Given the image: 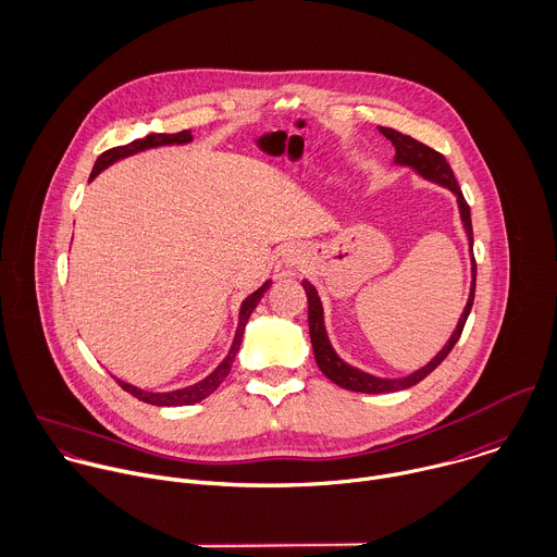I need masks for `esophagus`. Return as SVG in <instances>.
I'll use <instances>...</instances> for the list:
<instances>
[{
	"mask_svg": "<svg viewBox=\"0 0 557 557\" xmlns=\"http://www.w3.org/2000/svg\"><path fill=\"white\" fill-rule=\"evenodd\" d=\"M304 260V249L299 247V245H293V247H288V249H284V253H282V262H284V267H297L299 262Z\"/></svg>",
	"mask_w": 557,
	"mask_h": 557,
	"instance_id": "esophagus-1",
	"label": "esophagus"
}]
</instances>
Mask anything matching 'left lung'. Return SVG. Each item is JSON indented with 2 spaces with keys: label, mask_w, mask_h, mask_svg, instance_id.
<instances>
[{
  "label": "left lung",
  "mask_w": 557,
  "mask_h": 557,
  "mask_svg": "<svg viewBox=\"0 0 557 557\" xmlns=\"http://www.w3.org/2000/svg\"><path fill=\"white\" fill-rule=\"evenodd\" d=\"M380 132L395 145V164L399 166H410L414 173H419L423 180L428 182H434V184H441L445 186L447 190H451L456 195V201H458V208H460V219H462V225H465V232H467V238H469V251H471V293H469V299H467V306L458 319V325L454 330V334L449 336V341L445 343V347L421 369H417L414 373L406 375V377H377V375H371V373H364L351 364H347L338 354L336 349L332 347L330 343V336H327V330H325V312H323V304H321V297L317 293V288L304 280L301 286L308 295V327H310V341H312V349H314V358H317V364L321 369V373L332 380L334 384H338L341 388L345 391H354V393H367V395H382V393H395V391H406L414 384H419L421 380H425L447 356L449 351L456 347L462 330H465V323L471 314V308H473V299H475V277H478V267H475V258H473V225H471V208L456 182V175L449 166V162L445 160L443 153L434 151L432 147L414 140L412 136H406L393 127H380Z\"/></svg>",
  "instance_id": "obj_1"
}]
</instances>
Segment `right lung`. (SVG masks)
Returning a JSON list of instances; mask_svg holds the SVG:
<instances>
[{"label":"right lung","instance_id":"obj_1","mask_svg":"<svg viewBox=\"0 0 557 557\" xmlns=\"http://www.w3.org/2000/svg\"><path fill=\"white\" fill-rule=\"evenodd\" d=\"M190 140H193V134H190L188 129L177 132V134H160V132H156V134H147L145 138L132 140V143H127V145L108 149V151H103V153L97 158V162H95V166H92V171H90L88 182H92L103 169H108L110 164H114V162H119V160H123V158H129V156H134V153H140V151H147V149H156V147L188 145ZM271 284H273V282L267 280L258 290H253L249 297L243 299L240 310H238V327H236V334H234V341H232V347H230L227 356L221 360V364H219L210 375H206V377L199 380L197 384L186 386V388H177V391H169V393H149V391H143V388H138V386H134V384H127V382L114 377L116 384H119L125 393L134 395L136 399H140V401H145V404H151V406L169 408V406H193V404L203 401V399L210 397V395L223 384V380L230 375V369H232L234 358H236V354H238V349H240V343H243L245 325H247L251 312L256 310L258 301L262 299V295L271 288Z\"/></svg>","mask_w":557,"mask_h":557}]
</instances>
